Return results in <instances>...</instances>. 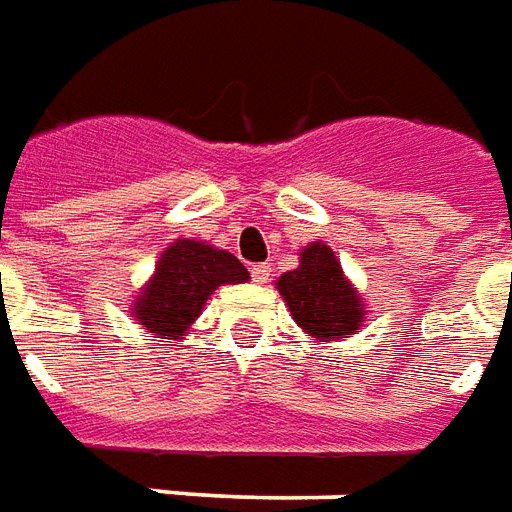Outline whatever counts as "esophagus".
Wrapping results in <instances>:
<instances>
[{
  "instance_id": "1",
  "label": "esophagus",
  "mask_w": 512,
  "mask_h": 512,
  "mask_svg": "<svg viewBox=\"0 0 512 512\" xmlns=\"http://www.w3.org/2000/svg\"><path fill=\"white\" fill-rule=\"evenodd\" d=\"M252 279H255L257 285H266L268 279H271V266H268V263H257V266H252Z\"/></svg>"
}]
</instances>
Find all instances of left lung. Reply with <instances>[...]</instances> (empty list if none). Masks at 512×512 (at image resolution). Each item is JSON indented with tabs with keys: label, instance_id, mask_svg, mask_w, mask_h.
<instances>
[{
	"label": "left lung",
	"instance_id": "1",
	"mask_svg": "<svg viewBox=\"0 0 512 512\" xmlns=\"http://www.w3.org/2000/svg\"><path fill=\"white\" fill-rule=\"evenodd\" d=\"M298 255V268L276 279V290L285 298L295 325L314 342L350 339L366 323V304L358 287L323 241L306 244Z\"/></svg>",
	"mask_w": 512,
	"mask_h": 512
}]
</instances>
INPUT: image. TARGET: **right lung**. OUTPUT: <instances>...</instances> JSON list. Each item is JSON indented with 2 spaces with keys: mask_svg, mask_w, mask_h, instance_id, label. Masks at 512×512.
I'll return each instance as SVG.
<instances>
[{
  "mask_svg": "<svg viewBox=\"0 0 512 512\" xmlns=\"http://www.w3.org/2000/svg\"><path fill=\"white\" fill-rule=\"evenodd\" d=\"M249 282V271L227 249L198 238H176L132 301V317L157 339L181 342L222 285Z\"/></svg>",
  "mask_w": 512,
  "mask_h": 512,
  "instance_id": "1",
  "label": "right lung"
}]
</instances>
